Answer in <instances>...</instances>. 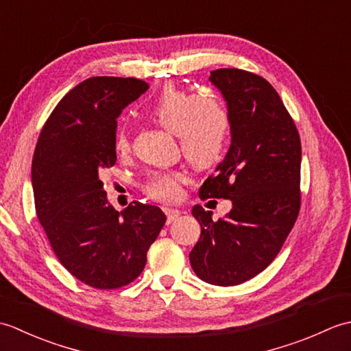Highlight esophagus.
Instances as JSON below:
<instances>
[{"label":"esophagus","instance_id":"1","mask_svg":"<svg viewBox=\"0 0 351 351\" xmlns=\"http://www.w3.org/2000/svg\"><path fill=\"white\" fill-rule=\"evenodd\" d=\"M162 210H164V213H166V215H167V223L175 221L181 215V211L178 210V208L171 206V205H164Z\"/></svg>","mask_w":351,"mask_h":351}]
</instances>
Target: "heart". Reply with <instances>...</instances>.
Returning <instances> with one entry per match:
<instances>
[{"instance_id":"obj_1","label":"heart","mask_w":351,"mask_h":351,"mask_svg":"<svg viewBox=\"0 0 351 351\" xmlns=\"http://www.w3.org/2000/svg\"><path fill=\"white\" fill-rule=\"evenodd\" d=\"M151 114L164 130L175 134L185 158L195 169H208L225 151L229 114L221 101L211 95H193L176 86L164 87L151 104ZM117 151L128 149V132L116 134ZM184 175L180 171H156L146 182L147 195L158 200L180 196Z\"/></svg>"}]
</instances>
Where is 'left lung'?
I'll return each instance as SVG.
<instances>
[{"label": "left lung", "instance_id": "left-lung-1", "mask_svg": "<svg viewBox=\"0 0 351 351\" xmlns=\"http://www.w3.org/2000/svg\"><path fill=\"white\" fill-rule=\"evenodd\" d=\"M210 81L226 101L230 146L199 196L229 199L232 208L214 221L211 211L193 206L200 238L190 264L204 282L234 287L265 270L294 226L300 210L302 145L267 80L241 69H217Z\"/></svg>", "mask_w": 351, "mask_h": 351}]
</instances>
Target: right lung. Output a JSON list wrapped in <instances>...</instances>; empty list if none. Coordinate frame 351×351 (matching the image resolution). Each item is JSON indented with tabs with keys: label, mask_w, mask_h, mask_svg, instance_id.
I'll list each match as a JSON object with an SVG mask.
<instances>
[{
	"label": "right lung",
	"mask_w": 351,
	"mask_h": 351,
	"mask_svg": "<svg viewBox=\"0 0 351 351\" xmlns=\"http://www.w3.org/2000/svg\"><path fill=\"white\" fill-rule=\"evenodd\" d=\"M147 88L137 78L83 81L57 104L34 151L37 219L66 270L93 288L137 279L166 223L158 206L136 200L116 211L101 180L116 162L117 117Z\"/></svg>",
	"instance_id": "add662e5"
}]
</instances>
